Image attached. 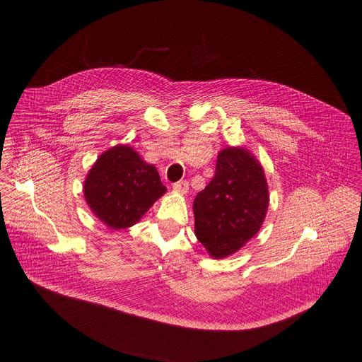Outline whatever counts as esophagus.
I'll return each instance as SVG.
<instances>
[{"label": "esophagus", "mask_w": 362, "mask_h": 362, "mask_svg": "<svg viewBox=\"0 0 362 362\" xmlns=\"http://www.w3.org/2000/svg\"><path fill=\"white\" fill-rule=\"evenodd\" d=\"M173 191L175 192H179L182 195H185L187 191H189V185L186 180H179L176 183H173Z\"/></svg>", "instance_id": "34e87169"}]
</instances>
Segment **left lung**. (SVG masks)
Here are the masks:
<instances>
[{
  "label": "left lung",
  "instance_id": "left-lung-1",
  "mask_svg": "<svg viewBox=\"0 0 362 362\" xmlns=\"http://www.w3.org/2000/svg\"><path fill=\"white\" fill-rule=\"evenodd\" d=\"M270 202L262 165L242 146L218 152L216 175L194 201L195 235L213 258H226L261 229Z\"/></svg>",
  "mask_w": 362,
  "mask_h": 362
}]
</instances>
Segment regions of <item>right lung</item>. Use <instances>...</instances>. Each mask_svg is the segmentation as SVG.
Returning <instances> with one entry per match:
<instances>
[{
	"label": "right lung",
	"mask_w": 362,
	"mask_h": 362,
	"mask_svg": "<svg viewBox=\"0 0 362 362\" xmlns=\"http://www.w3.org/2000/svg\"><path fill=\"white\" fill-rule=\"evenodd\" d=\"M165 191L157 168L129 145L103 152L83 183L90 211L112 230L136 224Z\"/></svg>",
	"instance_id": "obj_1"
}]
</instances>
